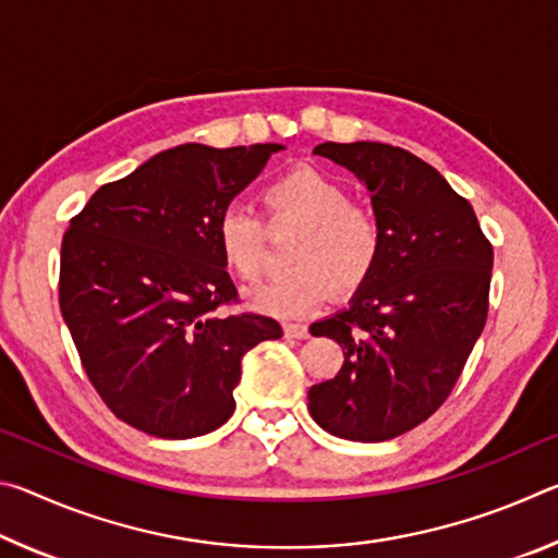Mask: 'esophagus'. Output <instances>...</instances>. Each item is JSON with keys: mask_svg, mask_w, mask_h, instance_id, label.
<instances>
[{"mask_svg": "<svg viewBox=\"0 0 558 558\" xmlns=\"http://www.w3.org/2000/svg\"><path fill=\"white\" fill-rule=\"evenodd\" d=\"M286 335L295 337V339H305V337H310V329L302 323H286Z\"/></svg>", "mask_w": 558, "mask_h": 558, "instance_id": "1", "label": "esophagus"}]
</instances>
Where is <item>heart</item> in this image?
I'll return each mask as SVG.
<instances>
[{
    "instance_id": "heart-1",
    "label": "heart",
    "mask_w": 558,
    "mask_h": 558,
    "mask_svg": "<svg viewBox=\"0 0 558 558\" xmlns=\"http://www.w3.org/2000/svg\"><path fill=\"white\" fill-rule=\"evenodd\" d=\"M272 223L300 231L288 245L290 270L248 292V302L280 317L305 315L329 290L352 292L372 278L381 260L384 226L374 209L354 204L349 189L313 167H298L263 189ZM216 245L235 278L256 280L268 263L266 229L256 214L231 204L216 219Z\"/></svg>"
}]
</instances>
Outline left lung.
Here are the masks:
<instances>
[{
	"label": "left lung",
	"instance_id": "left-lung-1",
	"mask_svg": "<svg viewBox=\"0 0 558 558\" xmlns=\"http://www.w3.org/2000/svg\"><path fill=\"white\" fill-rule=\"evenodd\" d=\"M315 155L369 189L384 251L349 307L310 327L344 354L310 389V415L337 438L389 440L436 413L462 374L487 319L493 245L470 202L405 149L325 143Z\"/></svg>",
	"mask_w": 558,
	"mask_h": 558
}]
</instances>
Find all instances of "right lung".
<instances>
[{
    "mask_svg": "<svg viewBox=\"0 0 558 558\" xmlns=\"http://www.w3.org/2000/svg\"><path fill=\"white\" fill-rule=\"evenodd\" d=\"M280 149H165L71 219L61 315L90 384L128 426L169 440L223 426L243 354L282 337L272 317L219 313L239 292L216 245L219 214Z\"/></svg>",
    "mask_w": 558,
    "mask_h": 558,
    "instance_id": "add662e5",
    "label": "right lung"
}]
</instances>
